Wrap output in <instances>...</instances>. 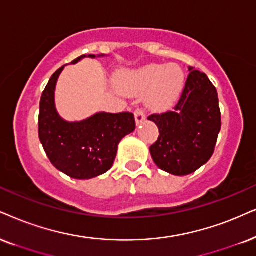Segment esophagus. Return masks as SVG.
I'll return each instance as SVG.
<instances>
[{
	"instance_id": "esophagus-1",
	"label": "esophagus",
	"mask_w": 256,
	"mask_h": 256,
	"mask_svg": "<svg viewBox=\"0 0 256 256\" xmlns=\"http://www.w3.org/2000/svg\"><path fill=\"white\" fill-rule=\"evenodd\" d=\"M134 119H136V124L139 125L142 124L145 120V113L142 108H137L134 111Z\"/></svg>"
}]
</instances>
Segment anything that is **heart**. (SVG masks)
<instances>
[{
	"label": "heart",
	"instance_id": "heart-1",
	"mask_svg": "<svg viewBox=\"0 0 256 256\" xmlns=\"http://www.w3.org/2000/svg\"><path fill=\"white\" fill-rule=\"evenodd\" d=\"M184 85V72L178 64H152L144 68L128 72L120 78V86L128 92H148L146 106L152 111H166L178 98Z\"/></svg>",
	"mask_w": 256,
	"mask_h": 256
}]
</instances>
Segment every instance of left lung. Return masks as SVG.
Returning a JSON list of instances; mask_svg holds the SVG:
<instances>
[{
  "mask_svg": "<svg viewBox=\"0 0 256 256\" xmlns=\"http://www.w3.org/2000/svg\"><path fill=\"white\" fill-rule=\"evenodd\" d=\"M182 96L172 111L151 114L160 137L150 154L160 169L176 176L195 172L212 156L221 130L218 96L206 74L189 68Z\"/></svg>",
  "mask_w": 256,
  "mask_h": 256,
  "instance_id": "1",
  "label": "left lung"
}]
</instances>
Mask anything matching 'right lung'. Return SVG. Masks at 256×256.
<instances>
[{
    "label": "right lung",
    "mask_w": 256,
    "mask_h": 256,
    "mask_svg": "<svg viewBox=\"0 0 256 256\" xmlns=\"http://www.w3.org/2000/svg\"><path fill=\"white\" fill-rule=\"evenodd\" d=\"M82 56L70 64H76ZM61 67L52 76L42 92L38 112V138L50 163L76 180H90L105 174L113 166L118 144L126 134L136 128L134 114L96 113L82 122H70L58 114L54 102V90Z\"/></svg>",
    "instance_id": "right-lung-1"
}]
</instances>
